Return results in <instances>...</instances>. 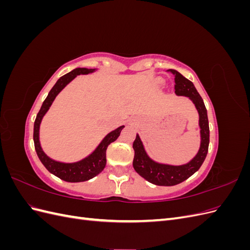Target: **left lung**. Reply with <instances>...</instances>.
I'll list each match as a JSON object with an SVG mask.
<instances>
[{
    "mask_svg": "<svg viewBox=\"0 0 250 250\" xmlns=\"http://www.w3.org/2000/svg\"><path fill=\"white\" fill-rule=\"evenodd\" d=\"M175 76V94L177 96L188 97L190 100L195 104V107L199 113V127H200V148L197 154L195 155L192 161L188 164L180 166H172L156 163L148 156L143 143L137 134L133 142L134 158L133 168L139 175L148 180L149 183L156 186H175L183 183L193 174L198 171L206 160L208 144H209V127L208 119L206 105L203 103L202 98L198 94L197 89L195 88L193 82L184 77L179 72L175 70H168Z\"/></svg>",
    "mask_w": 250,
    "mask_h": 250,
    "instance_id": "8db88e82",
    "label": "left lung"
}]
</instances>
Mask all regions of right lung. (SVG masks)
<instances>
[{
    "label": "right lung",
    "mask_w": 250,
    "mask_h": 250,
    "mask_svg": "<svg viewBox=\"0 0 250 250\" xmlns=\"http://www.w3.org/2000/svg\"><path fill=\"white\" fill-rule=\"evenodd\" d=\"M95 71V69L77 67V69H75L72 72L63 75L62 77H60L55 83V85L53 86L49 92L46 100L43 101L34 122L33 140L37 156H39L42 165L50 173L54 174L55 176L59 177L60 179L67 181V183H81V181L92 179L93 177L97 176L98 174H100L105 168V165H106V149L108 145L119 138L121 131H122L124 128V126H120L117 129L109 132L106 137L102 140V142L99 144V146L95 149L93 153H90L87 157L83 158V160L76 163L66 164L56 162L50 158L42 151L40 143V126L43 116L46 115V112L49 110L56 96L62 92V90L66 86V84H69L77 75L89 74Z\"/></svg>",
    "instance_id": "1"
}]
</instances>
